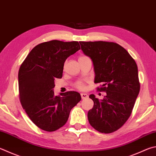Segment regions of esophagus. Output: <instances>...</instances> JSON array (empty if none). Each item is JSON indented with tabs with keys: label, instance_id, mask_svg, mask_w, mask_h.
<instances>
[{
	"label": "esophagus",
	"instance_id": "1",
	"mask_svg": "<svg viewBox=\"0 0 156 156\" xmlns=\"http://www.w3.org/2000/svg\"><path fill=\"white\" fill-rule=\"evenodd\" d=\"M80 95H81V98L83 100V99H85V98H88V95L87 94V93H81Z\"/></svg>",
	"mask_w": 156,
	"mask_h": 156
}]
</instances>
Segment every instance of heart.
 <instances>
[{
  "label": "heart",
  "mask_w": 156,
  "mask_h": 156,
  "mask_svg": "<svg viewBox=\"0 0 156 156\" xmlns=\"http://www.w3.org/2000/svg\"><path fill=\"white\" fill-rule=\"evenodd\" d=\"M82 57H84V56H82ZM76 87H77L78 89H81V90H83V89H85V86H84L83 83H80V82H79V83L76 84Z\"/></svg>",
  "instance_id": "1"
}]
</instances>
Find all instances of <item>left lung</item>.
<instances>
[{
	"label": "left lung",
	"instance_id": "1",
	"mask_svg": "<svg viewBox=\"0 0 156 156\" xmlns=\"http://www.w3.org/2000/svg\"><path fill=\"white\" fill-rule=\"evenodd\" d=\"M81 50L91 59L95 83L102 85L103 100L91 94L94 102L88 112L93 128L101 133H112L128 119L140 91L138 67L127 51L114 42L80 41Z\"/></svg>",
	"mask_w": 156,
	"mask_h": 156
}]
</instances>
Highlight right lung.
I'll use <instances>...</instances> for the list:
<instances>
[{
    "label": "right lung",
    "instance_id": "right-lung-1",
    "mask_svg": "<svg viewBox=\"0 0 156 156\" xmlns=\"http://www.w3.org/2000/svg\"><path fill=\"white\" fill-rule=\"evenodd\" d=\"M80 50L78 41L52 40L33 48L20 67L18 85L20 102L30 120L39 128L54 132L63 126L69 112L81 100L80 94L54 93L55 78L63 76L64 63Z\"/></svg>",
    "mask_w": 156,
    "mask_h": 156
}]
</instances>
